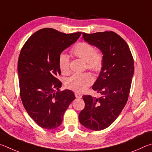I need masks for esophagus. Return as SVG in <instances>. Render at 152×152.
<instances>
[{
  "instance_id": "34e87169",
  "label": "esophagus",
  "mask_w": 152,
  "mask_h": 152,
  "mask_svg": "<svg viewBox=\"0 0 152 152\" xmlns=\"http://www.w3.org/2000/svg\"><path fill=\"white\" fill-rule=\"evenodd\" d=\"M75 97L77 98H81L82 97L81 94H79V93H75Z\"/></svg>"
}]
</instances>
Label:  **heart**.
Segmentation results:
<instances>
[{
    "mask_svg": "<svg viewBox=\"0 0 152 152\" xmlns=\"http://www.w3.org/2000/svg\"><path fill=\"white\" fill-rule=\"evenodd\" d=\"M72 54L86 62L87 67L94 72L101 71L103 66V55L95 51L93 45L87 42H81L71 49ZM58 67L63 74L69 72V57L65 53L58 57ZM94 77L89 73H76L66 81V86L77 92H83L94 82Z\"/></svg>",
    "mask_w": 152,
    "mask_h": 152,
    "instance_id": "obj_1",
    "label": "heart"
}]
</instances>
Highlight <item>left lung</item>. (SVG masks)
Wrapping results in <instances>:
<instances>
[{
  "label": "left lung",
  "mask_w": 152,
  "mask_h": 152,
  "mask_svg": "<svg viewBox=\"0 0 152 152\" xmlns=\"http://www.w3.org/2000/svg\"><path fill=\"white\" fill-rule=\"evenodd\" d=\"M82 38L103 54L102 70L92 87L102 96L83 95L86 106L79 119L86 128L100 131L118 118L126 104L134 73V58L126 42L113 31L83 33Z\"/></svg>",
  "instance_id": "1"
}]
</instances>
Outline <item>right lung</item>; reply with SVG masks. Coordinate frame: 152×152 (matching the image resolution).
<instances>
[{
    "instance_id": "add662e5",
    "label": "right lung",
    "mask_w": 152,
    "mask_h": 152,
    "mask_svg": "<svg viewBox=\"0 0 152 152\" xmlns=\"http://www.w3.org/2000/svg\"><path fill=\"white\" fill-rule=\"evenodd\" d=\"M81 33L65 34L50 28L37 31L20 50L18 61L20 95L28 115L42 128L53 129L63 122L69 105L75 99L62 86L58 57L75 42Z\"/></svg>"
}]
</instances>
